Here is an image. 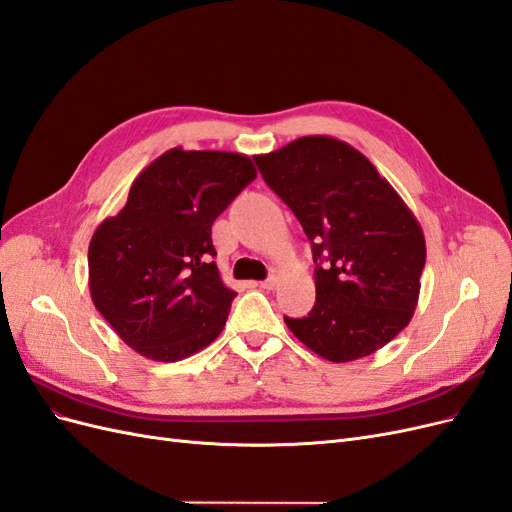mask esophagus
Listing matches in <instances>:
<instances>
[{"mask_svg":"<svg viewBox=\"0 0 512 512\" xmlns=\"http://www.w3.org/2000/svg\"><path fill=\"white\" fill-rule=\"evenodd\" d=\"M258 286L262 288V290H273L275 286H277V275H269L267 280H262V282H258Z\"/></svg>","mask_w":512,"mask_h":512,"instance_id":"34e87169","label":"esophagus"}]
</instances>
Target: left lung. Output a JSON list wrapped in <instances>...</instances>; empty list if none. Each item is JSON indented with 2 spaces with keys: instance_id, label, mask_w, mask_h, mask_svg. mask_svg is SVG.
Segmentation results:
<instances>
[{
  "instance_id": "1",
  "label": "left lung",
  "mask_w": 512,
  "mask_h": 512,
  "mask_svg": "<svg viewBox=\"0 0 512 512\" xmlns=\"http://www.w3.org/2000/svg\"><path fill=\"white\" fill-rule=\"evenodd\" d=\"M254 160L312 241L316 305L284 318L288 329L331 363L389 344L421 292L427 250L414 213L361 151L333 136H303Z\"/></svg>"
}]
</instances>
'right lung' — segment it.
Here are the masks:
<instances>
[{
  "instance_id": "1",
  "label": "right lung",
  "mask_w": 512,
  "mask_h": 512,
  "mask_svg": "<svg viewBox=\"0 0 512 512\" xmlns=\"http://www.w3.org/2000/svg\"><path fill=\"white\" fill-rule=\"evenodd\" d=\"M232 151L168 149L132 183L89 243V292L115 333L151 361L175 363L224 329L235 290L213 262L211 226L247 183Z\"/></svg>"
}]
</instances>
